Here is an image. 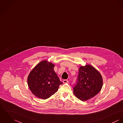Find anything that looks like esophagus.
Listing matches in <instances>:
<instances>
[{
    "label": "esophagus",
    "instance_id": "esophagus-1",
    "mask_svg": "<svg viewBox=\"0 0 123 123\" xmlns=\"http://www.w3.org/2000/svg\"><path fill=\"white\" fill-rule=\"evenodd\" d=\"M63 83H68V80H67V79H66V80H63Z\"/></svg>",
    "mask_w": 123,
    "mask_h": 123
}]
</instances>
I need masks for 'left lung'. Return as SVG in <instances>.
<instances>
[{
    "label": "left lung",
    "instance_id": "obj_1",
    "mask_svg": "<svg viewBox=\"0 0 123 123\" xmlns=\"http://www.w3.org/2000/svg\"><path fill=\"white\" fill-rule=\"evenodd\" d=\"M103 79L100 73L93 66L86 65L79 69L77 82L74 87V93L82 101L96 95L101 90Z\"/></svg>",
    "mask_w": 123,
    "mask_h": 123
}]
</instances>
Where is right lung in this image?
I'll use <instances>...</instances> for the list:
<instances>
[{
    "instance_id": "add662e5",
    "label": "right lung",
    "mask_w": 123,
    "mask_h": 123,
    "mask_svg": "<svg viewBox=\"0 0 123 123\" xmlns=\"http://www.w3.org/2000/svg\"><path fill=\"white\" fill-rule=\"evenodd\" d=\"M55 65L48 60L38 63L30 73L27 78L31 92L39 98H48L55 94L63 83L54 70Z\"/></svg>"
}]
</instances>
